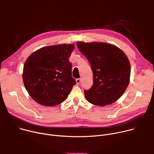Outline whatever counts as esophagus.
<instances>
[{
  "label": "esophagus",
  "instance_id": "1",
  "mask_svg": "<svg viewBox=\"0 0 154 154\" xmlns=\"http://www.w3.org/2000/svg\"><path fill=\"white\" fill-rule=\"evenodd\" d=\"M80 81H81L80 79H76V83H77V85L80 84Z\"/></svg>",
  "mask_w": 154,
  "mask_h": 154
}]
</instances>
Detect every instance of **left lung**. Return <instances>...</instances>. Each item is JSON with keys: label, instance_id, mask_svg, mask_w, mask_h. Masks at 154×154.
<instances>
[{"label": "left lung", "instance_id": "left-lung-1", "mask_svg": "<svg viewBox=\"0 0 154 154\" xmlns=\"http://www.w3.org/2000/svg\"><path fill=\"white\" fill-rule=\"evenodd\" d=\"M77 46L88 60L93 84L85 96L90 103L105 106L114 103L124 93L130 77V64L124 52L105 42H77Z\"/></svg>", "mask_w": 154, "mask_h": 154}]
</instances>
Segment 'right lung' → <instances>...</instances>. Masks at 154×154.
<instances>
[{
  "label": "right lung",
  "instance_id": "right-lung-1",
  "mask_svg": "<svg viewBox=\"0 0 154 154\" xmlns=\"http://www.w3.org/2000/svg\"><path fill=\"white\" fill-rule=\"evenodd\" d=\"M74 46L60 45L41 48L25 62L23 79L31 97L45 106H56L68 97L76 84L69 61Z\"/></svg>",
  "mask_w": 154,
  "mask_h": 154
}]
</instances>
